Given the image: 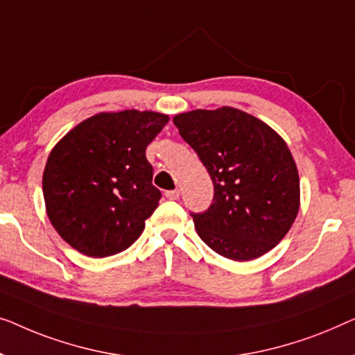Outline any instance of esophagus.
<instances>
[{
	"mask_svg": "<svg viewBox=\"0 0 355 355\" xmlns=\"http://www.w3.org/2000/svg\"><path fill=\"white\" fill-rule=\"evenodd\" d=\"M180 196V189H171V191H166V198L171 199V201H175Z\"/></svg>",
	"mask_w": 355,
	"mask_h": 355,
	"instance_id": "34e87169",
	"label": "esophagus"
}]
</instances>
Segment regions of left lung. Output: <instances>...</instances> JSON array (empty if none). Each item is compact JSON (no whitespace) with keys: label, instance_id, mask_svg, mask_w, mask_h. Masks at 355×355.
<instances>
[{"label":"left lung","instance_id":"1","mask_svg":"<svg viewBox=\"0 0 355 355\" xmlns=\"http://www.w3.org/2000/svg\"><path fill=\"white\" fill-rule=\"evenodd\" d=\"M173 123L214 183L211 207L191 214L202 241L239 262L275 248L301 202L297 167L284 139L266 122L230 106L178 114Z\"/></svg>","mask_w":355,"mask_h":355}]
</instances>
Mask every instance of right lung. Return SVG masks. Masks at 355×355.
Instances as JSON below:
<instances>
[{
    "label": "right lung",
    "mask_w": 355,
    "mask_h": 355,
    "mask_svg": "<svg viewBox=\"0 0 355 355\" xmlns=\"http://www.w3.org/2000/svg\"><path fill=\"white\" fill-rule=\"evenodd\" d=\"M167 122L153 111L99 112L59 139L43 172V196L64 241L89 257L137 241L161 199L146 148Z\"/></svg>",
    "instance_id": "add662e5"
}]
</instances>
